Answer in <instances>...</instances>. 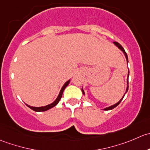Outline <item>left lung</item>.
<instances>
[{"mask_svg":"<svg viewBox=\"0 0 150 150\" xmlns=\"http://www.w3.org/2000/svg\"><path fill=\"white\" fill-rule=\"evenodd\" d=\"M114 44H115V45H116L117 47L118 48L120 49V50H122V52H123V53H124V54H125V57H126V59H127V63H128V58H127V53L125 52V50H124V49H123V47H122V46H121L120 44H119V43H118V42H117V41H114ZM128 76H129V72H128ZM127 90H128V79H127V90H126V92H125V93H127ZM81 91H82V93H83V94L84 95V90H81ZM125 95H124V96H125ZM124 96H123V97H122V98L121 99V100H120L119 102H118V103H115V105H112V106H109V107H107V108H106V109H103V110H111V109H114V108H115V107H116V106H117L118 105H119L120 103V102L122 101V99H123Z\"/></svg>","mask_w":150,"mask_h":150,"instance_id":"8db88e82","label":"left lung"}]
</instances>
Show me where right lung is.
Wrapping results in <instances>:
<instances>
[{
	"mask_svg": "<svg viewBox=\"0 0 150 150\" xmlns=\"http://www.w3.org/2000/svg\"><path fill=\"white\" fill-rule=\"evenodd\" d=\"M69 82H70V80H69V81H66V82L65 83V84L63 86V87H62L61 90H60V93H59L58 97H57V99H56V100H54V101L52 103H51V104L47 105V106H42V107H33V106H28V105H27V106H28V107L30 108V109H32V110L35 111V112H45V111H47V110H48V109H51V108L54 107V106H55L56 105H57V103H58V102L60 101V99H61L62 96H63V91H64L65 88H66V87H67L68 85H69Z\"/></svg>",
	"mask_w": 150,
	"mask_h": 150,
	"instance_id": "1",
	"label": "right lung"
}]
</instances>
